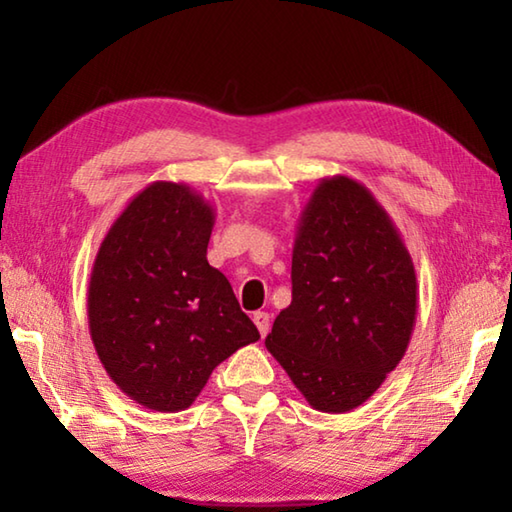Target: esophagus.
<instances>
[{"label":"esophagus","mask_w":512,"mask_h":512,"mask_svg":"<svg viewBox=\"0 0 512 512\" xmlns=\"http://www.w3.org/2000/svg\"><path fill=\"white\" fill-rule=\"evenodd\" d=\"M253 320H255V325H257V329H259V334L266 336L268 329H271V316H268L266 311H255Z\"/></svg>","instance_id":"obj_1"}]
</instances>
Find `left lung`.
I'll list each match as a JSON object with an SVG mask.
<instances>
[{
    "mask_svg": "<svg viewBox=\"0 0 512 512\" xmlns=\"http://www.w3.org/2000/svg\"><path fill=\"white\" fill-rule=\"evenodd\" d=\"M291 305L266 350L309 406L357 409L409 348L418 282L409 250L366 185L323 178L298 219Z\"/></svg>",
    "mask_w": 512,
    "mask_h": 512,
    "instance_id": "8db88e82",
    "label": "left lung"
}]
</instances>
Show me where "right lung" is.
<instances>
[{
	"instance_id": "obj_1",
	"label": "right lung",
	"mask_w": 512,
	"mask_h": 512,
	"mask_svg": "<svg viewBox=\"0 0 512 512\" xmlns=\"http://www.w3.org/2000/svg\"><path fill=\"white\" fill-rule=\"evenodd\" d=\"M214 210L183 183L144 187L110 225L88 289L90 336L110 379L151 411H185L212 370L259 339L207 262Z\"/></svg>"
}]
</instances>
